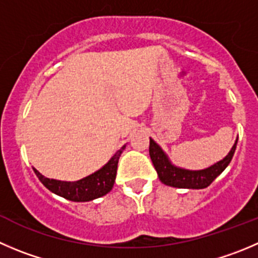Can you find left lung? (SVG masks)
Returning a JSON list of instances; mask_svg holds the SVG:
<instances>
[{
  "mask_svg": "<svg viewBox=\"0 0 258 258\" xmlns=\"http://www.w3.org/2000/svg\"><path fill=\"white\" fill-rule=\"evenodd\" d=\"M237 142L238 139H235L232 149L224 158L204 170H187L173 164L163 149L152 138H149V156L162 183L172 187L199 190L208 187L228 167L235 152Z\"/></svg>",
  "mask_w": 258,
  "mask_h": 258,
  "instance_id": "left-lung-1",
  "label": "left lung"
}]
</instances>
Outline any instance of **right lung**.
<instances>
[{
    "instance_id": "right-lung-1",
    "label": "right lung",
    "mask_w": 258,
    "mask_h": 258,
    "mask_svg": "<svg viewBox=\"0 0 258 258\" xmlns=\"http://www.w3.org/2000/svg\"><path fill=\"white\" fill-rule=\"evenodd\" d=\"M125 147L126 144H124L100 170L78 181L54 180V178H48L43 176L36 168H33V170L40 182L55 195L62 196L67 200L76 201V203L92 201L111 191L115 177H116L117 162H119Z\"/></svg>"
}]
</instances>
